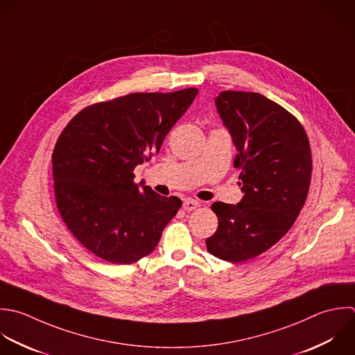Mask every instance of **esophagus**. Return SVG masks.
Listing matches in <instances>:
<instances>
[{
    "label": "esophagus",
    "mask_w": 355,
    "mask_h": 355,
    "mask_svg": "<svg viewBox=\"0 0 355 355\" xmlns=\"http://www.w3.org/2000/svg\"><path fill=\"white\" fill-rule=\"evenodd\" d=\"M199 206H200V203H199L198 200H195V199H187V200L184 202V205H182V207H184L185 211L196 210Z\"/></svg>",
    "instance_id": "obj_1"
}]
</instances>
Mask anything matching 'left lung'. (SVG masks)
<instances>
[{
    "label": "left lung",
    "instance_id": "1",
    "mask_svg": "<svg viewBox=\"0 0 355 355\" xmlns=\"http://www.w3.org/2000/svg\"><path fill=\"white\" fill-rule=\"evenodd\" d=\"M216 105L239 152L245 196L238 205H211L218 228L206 248L241 263L272 248L295 224L310 191L311 146L297 117L259 92L224 91Z\"/></svg>",
    "mask_w": 355,
    "mask_h": 355
}]
</instances>
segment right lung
<instances>
[{
    "label": "right lung",
    "instance_id": "obj_1",
    "mask_svg": "<svg viewBox=\"0 0 355 355\" xmlns=\"http://www.w3.org/2000/svg\"><path fill=\"white\" fill-rule=\"evenodd\" d=\"M198 88L134 92L80 110L52 152L53 191L71 235L112 264L150 254L181 200L134 182L137 164L159 152Z\"/></svg>",
    "mask_w": 355,
    "mask_h": 355
}]
</instances>
